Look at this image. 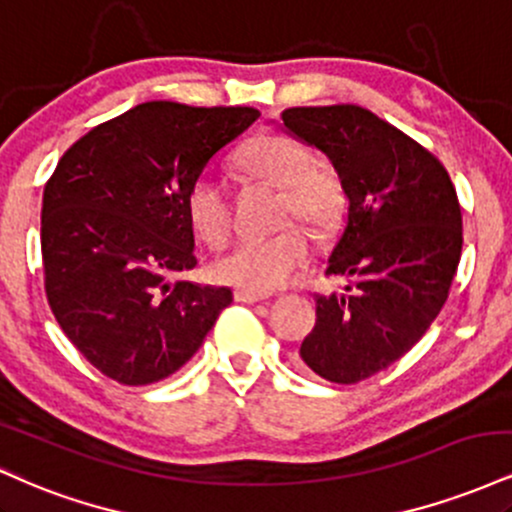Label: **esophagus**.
I'll return each mask as SVG.
<instances>
[{
    "label": "esophagus",
    "instance_id": "1",
    "mask_svg": "<svg viewBox=\"0 0 512 512\" xmlns=\"http://www.w3.org/2000/svg\"><path fill=\"white\" fill-rule=\"evenodd\" d=\"M233 298H236L238 303H262V301H267V296H262V293H252V291H243V289H238L236 293H233Z\"/></svg>",
    "mask_w": 512,
    "mask_h": 512
}]
</instances>
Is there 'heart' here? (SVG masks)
I'll return each instance as SVG.
<instances>
[{
	"instance_id": "obj_1",
	"label": "heart",
	"mask_w": 512,
	"mask_h": 512,
	"mask_svg": "<svg viewBox=\"0 0 512 512\" xmlns=\"http://www.w3.org/2000/svg\"><path fill=\"white\" fill-rule=\"evenodd\" d=\"M238 166L250 178L264 180L281 190V221L301 219L313 231H325L337 221L344 192L337 173L313 158L303 142L279 132H262L250 139L238 154ZM187 221L197 238L221 245L231 231V207L226 187L211 173L192 182L185 197ZM310 245L298 226H284L274 236L243 238L211 262L216 281L252 293L281 289L301 269Z\"/></svg>"
}]
</instances>
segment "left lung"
<instances>
[{
	"mask_svg": "<svg viewBox=\"0 0 512 512\" xmlns=\"http://www.w3.org/2000/svg\"><path fill=\"white\" fill-rule=\"evenodd\" d=\"M281 120L330 158L349 204L325 269L344 276V293L315 296L301 358L351 385L392 366L438 317L460 264L462 211L438 158L370 110L289 108Z\"/></svg>",
	"mask_w": 512,
	"mask_h": 512,
	"instance_id": "1",
	"label": "left lung"
}]
</instances>
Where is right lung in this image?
<instances>
[{"instance_id": "add662e5", "label": "right lung", "mask_w": 512, "mask_h": 512, "mask_svg": "<svg viewBox=\"0 0 512 512\" xmlns=\"http://www.w3.org/2000/svg\"><path fill=\"white\" fill-rule=\"evenodd\" d=\"M260 117L255 108L151 101L93 127L43 192L45 293L88 363L122 385H151L197 354L231 305L195 269L185 197L207 163Z\"/></svg>"}]
</instances>
